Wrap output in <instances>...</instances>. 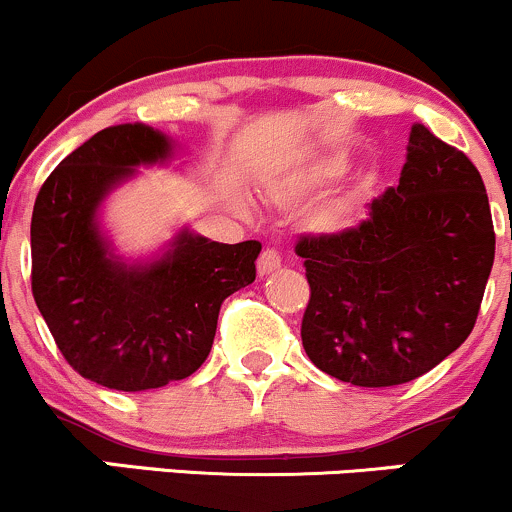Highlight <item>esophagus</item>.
<instances>
[{
    "label": "esophagus",
    "instance_id": "esophagus-1",
    "mask_svg": "<svg viewBox=\"0 0 512 512\" xmlns=\"http://www.w3.org/2000/svg\"><path fill=\"white\" fill-rule=\"evenodd\" d=\"M281 267V255L276 252L274 248H267L262 250L260 260H257V272H260V276L274 272V269Z\"/></svg>",
    "mask_w": 512,
    "mask_h": 512
}]
</instances>
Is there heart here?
Wrapping results in <instances>:
<instances>
[{"mask_svg": "<svg viewBox=\"0 0 512 512\" xmlns=\"http://www.w3.org/2000/svg\"><path fill=\"white\" fill-rule=\"evenodd\" d=\"M349 223V209L344 204H334V207H327L325 211H320L315 219V226L320 231H339Z\"/></svg>", "mask_w": 512, "mask_h": 512, "instance_id": "obj_1", "label": "heart"}]
</instances>
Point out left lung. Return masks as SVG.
<instances>
[{
  "mask_svg": "<svg viewBox=\"0 0 512 512\" xmlns=\"http://www.w3.org/2000/svg\"><path fill=\"white\" fill-rule=\"evenodd\" d=\"M368 209L354 228L296 243L310 284L301 339L322 373L390 387L474 330L496 233L479 170L424 125L411 127L399 185Z\"/></svg>",
  "mask_w": 512,
  "mask_h": 512,
  "instance_id": "1",
  "label": "left lung"
}]
</instances>
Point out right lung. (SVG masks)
<instances>
[{
    "instance_id": "add662e5",
    "label": "right lung",
    "mask_w": 512,
    "mask_h": 512,
    "mask_svg": "<svg viewBox=\"0 0 512 512\" xmlns=\"http://www.w3.org/2000/svg\"><path fill=\"white\" fill-rule=\"evenodd\" d=\"M170 156L173 144L154 127L101 129L35 197V305L69 366L110 390H154L195 373L214 344L221 303L257 274V240L214 243L187 228L158 260L125 264L113 255L98 226L103 199L137 166Z\"/></svg>"
}]
</instances>
